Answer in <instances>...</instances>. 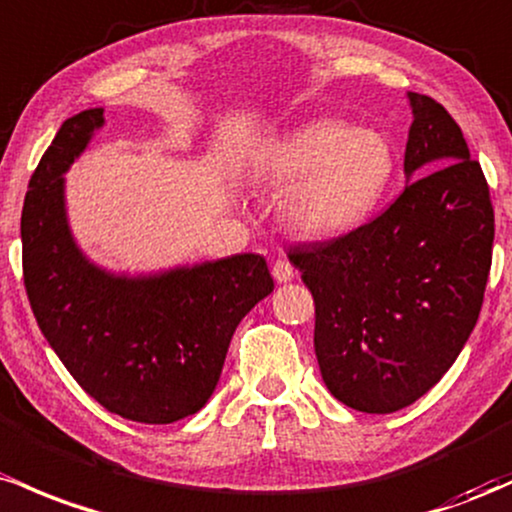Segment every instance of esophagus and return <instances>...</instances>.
Masks as SVG:
<instances>
[{
  "mask_svg": "<svg viewBox=\"0 0 512 512\" xmlns=\"http://www.w3.org/2000/svg\"><path fill=\"white\" fill-rule=\"evenodd\" d=\"M273 278L278 280V283H290L292 278H295V268H292L290 261H285V258H278V261L273 263Z\"/></svg>",
  "mask_w": 512,
  "mask_h": 512,
  "instance_id": "obj_1",
  "label": "esophagus"
}]
</instances>
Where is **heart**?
I'll list each match as a JSON object with an SVG mask.
<instances>
[{"mask_svg": "<svg viewBox=\"0 0 512 512\" xmlns=\"http://www.w3.org/2000/svg\"><path fill=\"white\" fill-rule=\"evenodd\" d=\"M268 176L287 186L285 225L304 239L326 241L375 212L394 176V152L377 130L312 120L271 147Z\"/></svg>", "mask_w": 512, "mask_h": 512, "instance_id": "heart-1", "label": "heart"}]
</instances>
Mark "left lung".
Segmentation results:
<instances>
[{
    "label": "left lung",
    "instance_id": "left-lung-1",
    "mask_svg": "<svg viewBox=\"0 0 512 512\" xmlns=\"http://www.w3.org/2000/svg\"><path fill=\"white\" fill-rule=\"evenodd\" d=\"M404 171L418 176L375 220L290 249L314 297V350L329 392L392 413L450 370L479 319L493 251L481 164L438 101L409 94Z\"/></svg>",
    "mask_w": 512,
    "mask_h": 512
}]
</instances>
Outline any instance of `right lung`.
I'll return each mask as SVG.
<instances>
[{
	"label": "right lung",
	"instance_id": "1",
	"mask_svg": "<svg viewBox=\"0 0 512 512\" xmlns=\"http://www.w3.org/2000/svg\"><path fill=\"white\" fill-rule=\"evenodd\" d=\"M103 108L65 120L33 171L21 212L24 285L50 348L111 413L162 426L200 411L220 382L239 321L273 292L261 254L147 278L111 275L82 256L65 215V174Z\"/></svg>",
	"mask_w": 512,
	"mask_h": 512
}]
</instances>
